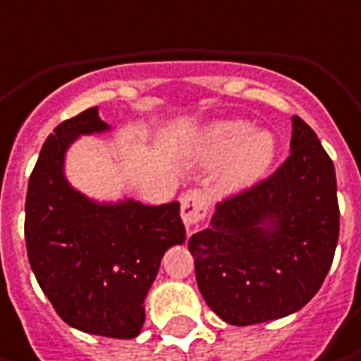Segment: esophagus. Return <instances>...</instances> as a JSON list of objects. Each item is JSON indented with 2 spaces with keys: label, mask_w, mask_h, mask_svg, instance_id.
<instances>
[{
  "label": "esophagus",
  "mask_w": 361,
  "mask_h": 361,
  "mask_svg": "<svg viewBox=\"0 0 361 361\" xmlns=\"http://www.w3.org/2000/svg\"><path fill=\"white\" fill-rule=\"evenodd\" d=\"M205 212H207V203L205 197L197 191H191L187 193L183 200H180V216H183V222L185 226L191 231L193 226H197L205 218Z\"/></svg>",
  "instance_id": "1"
}]
</instances>
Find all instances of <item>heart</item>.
Masks as SVG:
<instances>
[{
	"label": "heart",
	"instance_id": "b5f03b06",
	"mask_svg": "<svg viewBox=\"0 0 361 361\" xmlns=\"http://www.w3.org/2000/svg\"><path fill=\"white\" fill-rule=\"evenodd\" d=\"M195 152L203 159H220L218 187L224 193L243 191L257 183L276 156L270 130H251L245 120H216L200 133Z\"/></svg>",
	"mask_w": 361,
	"mask_h": 361
}]
</instances>
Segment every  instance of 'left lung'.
<instances>
[{
	"label": "left lung",
	"instance_id": "left-lung-1",
	"mask_svg": "<svg viewBox=\"0 0 361 361\" xmlns=\"http://www.w3.org/2000/svg\"><path fill=\"white\" fill-rule=\"evenodd\" d=\"M338 241L335 166L293 116L291 154L266 180L218 203L189 239L205 303L233 326L299 312L322 287Z\"/></svg>",
	"mask_w": 361,
	"mask_h": 361
}]
</instances>
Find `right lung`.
<instances>
[{
  "instance_id": "right-lung-1",
  "label": "right lung",
  "mask_w": 361,
  "mask_h": 361,
  "mask_svg": "<svg viewBox=\"0 0 361 361\" xmlns=\"http://www.w3.org/2000/svg\"><path fill=\"white\" fill-rule=\"evenodd\" d=\"M110 130L99 108H89L45 139L28 178L24 239L37 283L66 324L89 335L135 338L159 262L185 243L187 233L178 202H97L70 185V145Z\"/></svg>"
}]
</instances>
